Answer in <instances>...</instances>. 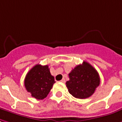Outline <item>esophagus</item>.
Returning a JSON list of instances; mask_svg holds the SVG:
<instances>
[{"label":"esophagus","instance_id":"1","mask_svg":"<svg viewBox=\"0 0 122 122\" xmlns=\"http://www.w3.org/2000/svg\"><path fill=\"white\" fill-rule=\"evenodd\" d=\"M61 82H62V83H65V79H61Z\"/></svg>","mask_w":122,"mask_h":122}]
</instances>
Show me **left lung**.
Segmentation results:
<instances>
[{
  "label": "left lung",
  "mask_w": 122,
  "mask_h": 122,
  "mask_svg": "<svg viewBox=\"0 0 122 122\" xmlns=\"http://www.w3.org/2000/svg\"><path fill=\"white\" fill-rule=\"evenodd\" d=\"M69 80L66 86L70 94L78 99L92 96L99 85L100 78L96 69L89 63L83 61L69 73Z\"/></svg>",
  "instance_id": "8db88e82"
}]
</instances>
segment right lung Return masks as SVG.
<instances>
[{"label": "right lung", "mask_w": 122, "mask_h": 122, "mask_svg": "<svg viewBox=\"0 0 122 122\" xmlns=\"http://www.w3.org/2000/svg\"><path fill=\"white\" fill-rule=\"evenodd\" d=\"M55 83L54 77L51 74L49 66L39 64L35 65L25 79L26 91L37 99L45 98Z\"/></svg>", "instance_id": "add662e5"}]
</instances>
